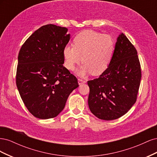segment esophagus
Masks as SVG:
<instances>
[{
	"mask_svg": "<svg viewBox=\"0 0 157 157\" xmlns=\"http://www.w3.org/2000/svg\"><path fill=\"white\" fill-rule=\"evenodd\" d=\"M78 84L80 85V84H82L85 83V82H86V81H85V80H83V79L78 78Z\"/></svg>",
	"mask_w": 157,
	"mask_h": 157,
	"instance_id": "esophagus-1",
	"label": "esophagus"
}]
</instances>
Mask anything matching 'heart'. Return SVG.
<instances>
[{
	"mask_svg": "<svg viewBox=\"0 0 157 157\" xmlns=\"http://www.w3.org/2000/svg\"><path fill=\"white\" fill-rule=\"evenodd\" d=\"M115 48L113 38L107 34L85 30L75 36L73 46L67 45L63 50L65 67L73 71L82 61L83 64L76 71L79 77L97 76L109 67Z\"/></svg>",
	"mask_w": 157,
	"mask_h": 157,
	"instance_id": "heart-1",
	"label": "heart"
}]
</instances>
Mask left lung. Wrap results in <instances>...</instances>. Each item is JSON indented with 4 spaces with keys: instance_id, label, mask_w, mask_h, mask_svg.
I'll return each instance as SVG.
<instances>
[{
    "instance_id": "8db88e82",
    "label": "left lung",
    "mask_w": 157,
    "mask_h": 157,
    "mask_svg": "<svg viewBox=\"0 0 157 157\" xmlns=\"http://www.w3.org/2000/svg\"><path fill=\"white\" fill-rule=\"evenodd\" d=\"M141 78L137 50L122 33L107 69L98 78L88 81L90 111L105 121L123 116L136 101Z\"/></svg>"
}]
</instances>
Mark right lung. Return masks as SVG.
<instances>
[{
	"instance_id": "add662e5",
	"label": "right lung",
	"mask_w": 157,
	"mask_h": 157,
	"mask_svg": "<svg viewBox=\"0 0 157 157\" xmlns=\"http://www.w3.org/2000/svg\"><path fill=\"white\" fill-rule=\"evenodd\" d=\"M67 28L48 24L28 38L18 54L16 85L25 107L40 119L58 116L78 80L63 67Z\"/></svg>"
}]
</instances>
